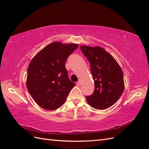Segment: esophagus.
<instances>
[{
	"mask_svg": "<svg viewBox=\"0 0 149 149\" xmlns=\"http://www.w3.org/2000/svg\"><path fill=\"white\" fill-rule=\"evenodd\" d=\"M76 84H77V86H80V84H81V81H79L77 83H76Z\"/></svg>",
	"mask_w": 149,
	"mask_h": 149,
	"instance_id": "obj_1",
	"label": "esophagus"
}]
</instances>
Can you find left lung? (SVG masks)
<instances>
[{
  "instance_id": "1",
  "label": "left lung",
  "mask_w": 149,
  "mask_h": 149,
  "mask_svg": "<svg viewBox=\"0 0 149 149\" xmlns=\"http://www.w3.org/2000/svg\"><path fill=\"white\" fill-rule=\"evenodd\" d=\"M82 52L90 63L95 83L93 95L86 100L93 108L103 110L112 106L124 90L123 72L115 59L99 46H81Z\"/></svg>"
}]
</instances>
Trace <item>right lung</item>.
<instances>
[{
	"label": "right lung",
	"instance_id": "1",
	"mask_svg": "<svg viewBox=\"0 0 149 149\" xmlns=\"http://www.w3.org/2000/svg\"><path fill=\"white\" fill-rule=\"evenodd\" d=\"M78 46L76 43L54 42L31 59L27 68L26 86L34 100L42 108L58 109L75 86L68 77L65 65L69 55Z\"/></svg>",
	"mask_w": 149,
	"mask_h": 149
}]
</instances>
